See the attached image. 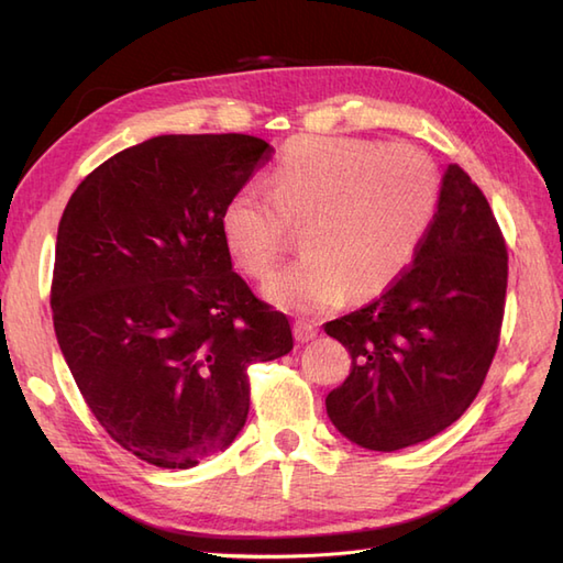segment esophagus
<instances>
[{"label": "esophagus", "instance_id": "34e87169", "mask_svg": "<svg viewBox=\"0 0 563 563\" xmlns=\"http://www.w3.org/2000/svg\"><path fill=\"white\" fill-rule=\"evenodd\" d=\"M317 324H312V321H305V319H297L295 321V339L300 343H309L312 339H317Z\"/></svg>", "mask_w": 563, "mask_h": 563}]
</instances>
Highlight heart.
Listing matches in <instances>:
<instances>
[{
	"mask_svg": "<svg viewBox=\"0 0 563 563\" xmlns=\"http://www.w3.org/2000/svg\"><path fill=\"white\" fill-rule=\"evenodd\" d=\"M440 176L411 145L307 135L283 152L271 190L246 181L220 212L224 246L261 278L280 258L290 222L305 219L307 254L275 271L263 295L290 312H324L345 297H373L401 278L435 220Z\"/></svg>",
	"mask_w": 563,
	"mask_h": 563,
	"instance_id": "1",
	"label": "heart"
}]
</instances>
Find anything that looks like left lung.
<instances>
[{
    "instance_id": "left-lung-1",
    "label": "left lung",
    "mask_w": 563,
    "mask_h": 563,
    "mask_svg": "<svg viewBox=\"0 0 563 563\" xmlns=\"http://www.w3.org/2000/svg\"><path fill=\"white\" fill-rule=\"evenodd\" d=\"M508 251L479 186L457 164L413 266L363 309L327 321L351 375L329 391L343 438L394 452L442 433L470 409L498 349Z\"/></svg>"
}]
</instances>
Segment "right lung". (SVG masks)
<instances>
[{
  "label": "right lung",
  "mask_w": 563,
  "mask_h": 563,
  "mask_svg": "<svg viewBox=\"0 0 563 563\" xmlns=\"http://www.w3.org/2000/svg\"><path fill=\"white\" fill-rule=\"evenodd\" d=\"M268 154L239 133L152 137L84 178L59 220V351L106 433L154 466L230 448L246 367L292 351L288 317L232 271L220 232L227 198Z\"/></svg>",
  "instance_id": "right-lung-1"
}]
</instances>
